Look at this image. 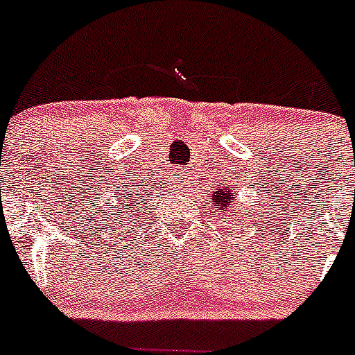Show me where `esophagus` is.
Masks as SVG:
<instances>
[{
  "label": "esophagus",
  "instance_id": "34e87169",
  "mask_svg": "<svg viewBox=\"0 0 355 355\" xmlns=\"http://www.w3.org/2000/svg\"><path fill=\"white\" fill-rule=\"evenodd\" d=\"M181 180H183V178H181L180 174H175V175H174V183H175V187H181V183H183V181H181Z\"/></svg>",
  "mask_w": 355,
  "mask_h": 355
}]
</instances>
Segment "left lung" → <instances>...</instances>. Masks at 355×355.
Here are the masks:
<instances>
[{
	"label": "left lung",
	"instance_id": "1",
	"mask_svg": "<svg viewBox=\"0 0 355 355\" xmlns=\"http://www.w3.org/2000/svg\"><path fill=\"white\" fill-rule=\"evenodd\" d=\"M211 205L215 208L220 209L222 213H227L229 216L236 215V209L240 211V208H234L236 206V196H234V188L233 187H216V190H213L211 197Z\"/></svg>",
	"mask_w": 355,
	"mask_h": 355
}]
</instances>
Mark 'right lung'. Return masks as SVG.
Returning <instances> with one entry per match:
<instances>
[{"instance_id": "1", "label": "right lung", "mask_w": 355, "mask_h": 355, "mask_svg": "<svg viewBox=\"0 0 355 355\" xmlns=\"http://www.w3.org/2000/svg\"><path fill=\"white\" fill-rule=\"evenodd\" d=\"M137 197H139V193H135V190H131V188H126V190L115 188L114 197H110V202H106L108 209H99L103 213V220L106 224L110 220L112 233L121 234L137 220V213L140 208V199H137Z\"/></svg>"}]
</instances>
